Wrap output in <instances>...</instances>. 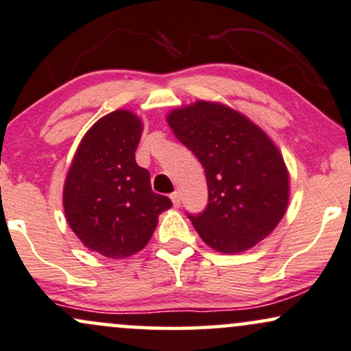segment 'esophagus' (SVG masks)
I'll return each mask as SVG.
<instances>
[{
    "label": "esophagus",
    "instance_id": "1",
    "mask_svg": "<svg viewBox=\"0 0 351 351\" xmlns=\"http://www.w3.org/2000/svg\"><path fill=\"white\" fill-rule=\"evenodd\" d=\"M171 200H172V204H174V207H179V205H180V192L172 193Z\"/></svg>",
    "mask_w": 351,
    "mask_h": 351
}]
</instances>
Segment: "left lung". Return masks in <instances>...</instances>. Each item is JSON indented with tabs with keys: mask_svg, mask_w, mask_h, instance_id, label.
<instances>
[{
	"mask_svg": "<svg viewBox=\"0 0 351 351\" xmlns=\"http://www.w3.org/2000/svg\"><path fill=\"white\" fill-rule=\"evenodd\" d=\"M167 123L205 169L207 208L189 215L202 240L226 254L265 240L289 204V172L269 136L217 101L172 110Z\"/></svg>",
	"mask_w": 351,
	"mask_h": 351,
	"instance_id": "left-lung-1",
	"label": "left lung"
}]
</instances>
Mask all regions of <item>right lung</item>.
<instances>
[{
	"label": "right lung",
	"instance_id": "add662e5",
	"mask_svg": "<svg viewBox=\"0 0 351 351\" xmlns=\"http://www.w3.org/2000/svg\"><path fill=\"white\" fill-rule=\"evenodd\" d=\"M141 119L111 111L86 131L65 177L64 212L70 228L90 251L128 258L151 240L158 217L172 207L154 193L149 172L136 164Z\"/></svg>",
	"mask_w": 351,
	"mask_h": 351
}]
</instances>
